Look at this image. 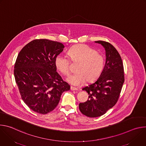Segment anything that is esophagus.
I'll return each mask as SVG.
<instances>
[{
	"mask_svg": "<svg viewBox=\"0 0 146 146\" xmlns=\"http://www.w3.org/2000/svg\"><path fill=\"white\" fill-rule=\"evenodd\" d=\"M70 90H71L72 91H77V90H78V89H77V88L74 87H72V86L70 87Z\"/></svg>",
	"mask_w": 146,
	"mask_h": 146,
	"instance_id": "1",
	"label": "esophagus"
}]
</instances>
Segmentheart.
<instances>
[{
    "label": "heart",
    "instance_id": "1",
    "mask_svg": "<svg viewBox=\"0 0 146 146\" xmlns=\"http://www.w3.org/2000/svg\"><path fill=\"white\" fill-rule=\"evenodd\" d=\"M72 62L78 63L76 73L69 76L67 80L70 84L78 86L87 81L96 80L102 74L105 66V58L102 54L86 45H78L68 51ZM58 70L64 74H68L70 70V60L68 56L60 54L55 58Z\"/></svg>",
    "mask_w": 146,
    "mask_h": 146
}]
</instances>
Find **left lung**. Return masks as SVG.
I'll use <instances>...</instances> for the list:
<instances>
[{"instance_id":"left-lung-1","label":"left lung","mask_w":146,"mask_h":146,"mask_svg":"<svg viewBox=\"0 0 146 146\" xmlns=\"http://www.w3.org/2000/svg\"><path fill=\"white\" fill-rule=\"evenodd\" d=\"M106 51V63L97 80L82 90L88 92L87 102L79 104L81 113L88 117H98L105 114L117 102L124 82L122 59L117 50L110 43L96 41Z\"/></svg>"}]
</instances>
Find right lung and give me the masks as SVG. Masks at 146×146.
<instances>
[{"label":"right lung","mask_w":146,"mask_h":146,"mask_svg":"<svg viewBox=\"0 0 146 146\" xmlns=\"http://www.w3.org/2000/svg\"><path fill=\"white\" fill-rule=\"evenodd\" d=\"M61 43L36 39L18 55L14 74L24 103L33 111L46 114L58 105L62 94L70 86L56 72L55 58L63 51Z\"/></svg>","instance_id":"add662e5"}]
</instances>
